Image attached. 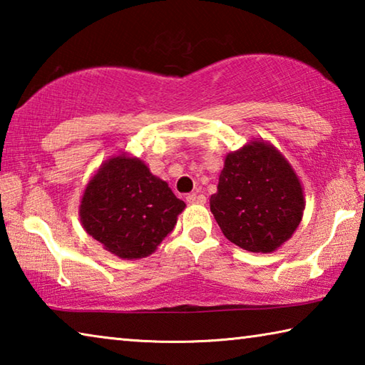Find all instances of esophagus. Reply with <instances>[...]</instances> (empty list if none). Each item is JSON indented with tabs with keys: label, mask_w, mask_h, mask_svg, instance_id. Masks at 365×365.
Instances as JSON below:
<instances>
[{
	"label": "esophagus",
	"mask_w": 365,
	"mask_h": 365,
	"mask_svg": "<svg viewBox=\"0 0 365 365\" xmlns=\"http://www.w3.org/2000/svg\"><path fill=\"white\" fill-rule=\"evenodd\" d=\"M187 201L191 202V205H205L206 196L205 195H200V193H190L187 196Z\"/></svg>",
	"instance_id": "obj_1"
}]
</instances>
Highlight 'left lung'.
Listing matches in <instances>:
<instances>
[{
	"label": "left lung",
	"instance_id": "8db88e82",
	"mask_svg": "<svg viewBox=\"0 0 365 365\" xmlns=\"http://www.w3.org/2000/svg\"><path fill=\"white\" fill-rule=\"evenodd\" d=\"M209 202L225 238L251 252L280 248L298 228L306 205L292 164L264 140L227 154Z\"/></svg>",
	"mask_w": 365,
	"mask_h": 365
}]
</instances>
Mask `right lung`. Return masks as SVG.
<instances>
[{
  "label": "right lung",
  "mask_w": 365,
  "mask_h": 365,
  "mask_svg": "<svg viewBox=\"0 0 365 365\" xmlns=\"http://www.w3.org/2000/svg\"><path fill=\"white\" fill-rule=\"evenodd\" d=\"M185 202L138 158L119 154L91 177L80 201V222L103 248L120 259L153 255L174 230Z\"/></svg>",
  "instance_id": "right-lung-1"
}]
</instances>
